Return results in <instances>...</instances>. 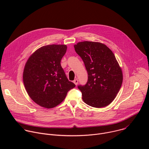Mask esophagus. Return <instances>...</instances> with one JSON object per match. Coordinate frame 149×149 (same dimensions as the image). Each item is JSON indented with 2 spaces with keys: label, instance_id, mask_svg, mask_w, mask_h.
Returning <instances> with one entry per match:
<instances>
[{
  "label": "esophagus",
  "instance_id": "esophagus-1",
  "mask_svg": "<svg viewBox=\"0 0 149 149\" xmlns=\"http://www.w3.org/2000/svg\"><path fill=\"white\" fill-rule=\"evenodd\" d=\"M73 82H74V84L76 85V86H77V84H78V80L77 79H74V81H73Z\"/></svg>",
  "mask_w": 149,
  "mask_h": 149
}]
</instances>
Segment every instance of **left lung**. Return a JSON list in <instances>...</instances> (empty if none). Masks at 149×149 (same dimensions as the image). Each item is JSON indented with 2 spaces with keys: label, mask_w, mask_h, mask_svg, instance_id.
<instances>
[{
  "label": "left lung",
  "mask_w": 149,
  "mask_h": 149,
  "mask_svg": "<svg viewBox=\"0 0 149 149\" xmlns=\"http://www.w3.org/2000/svg\"><path fill=\"white\" fill-rule=\"evenodd\" d=\"M88 72L85 86H78L82 100L91 107H104L114 100L123 82L121 67L111 50L100 42L84 41L74 45Z\"/></svg>",
  "instance_id": "1"
}]
</instances>
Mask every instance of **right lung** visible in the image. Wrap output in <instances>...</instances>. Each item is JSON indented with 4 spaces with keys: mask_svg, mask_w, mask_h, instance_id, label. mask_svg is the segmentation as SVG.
Returning <instances> with one entry per match:
<instances>
[{
    "mask_svg": "<svg viewBox=\"0 0 149 149\" xmlns=\"http://www.w3.org/2000/svg\"><path fill=\"white\" fill-rule=\"evenodd\" d=\"M65 45H48L35 51L25 65L23 81L30 98L42 107L51 109L65 99L75 85L70 81L61 65Z\"/></svg>",
    "mask_w": 149,
    "mask_h": 149,
    "instance_id": "add662e5",
    "label": "right lung"
}]
</instances>
